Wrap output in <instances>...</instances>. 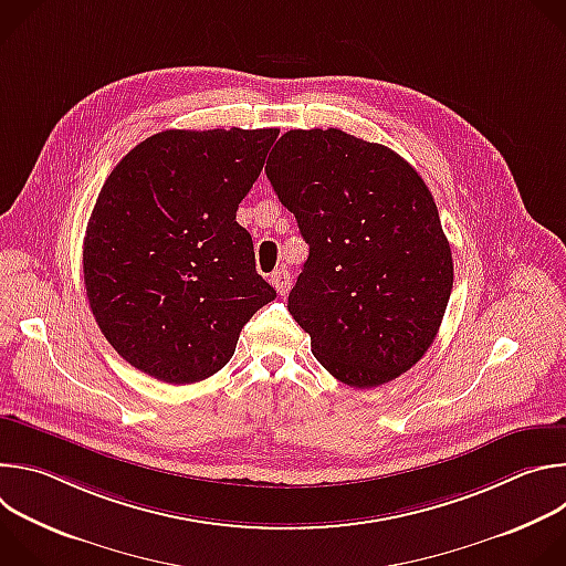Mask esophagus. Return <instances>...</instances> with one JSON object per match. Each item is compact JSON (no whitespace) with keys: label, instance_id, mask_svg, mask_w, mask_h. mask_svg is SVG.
<instances>
[{"label":"esophagus","instance_id":"esophagus-1","mask_svg":"<svg viewBox=\"0 0 566 566\" xmlns=\"http://www.w3.org/2000/svg\"><path fill=\"white\" fill-rule=\"evenodd\" d=\"M271 284L275 286V291H277L280 295H286L289 289H291V273H289L286 269L275 271V273L271 275Z\"/></svg>","mask_w":566,"mask_h":566}]
</instances>
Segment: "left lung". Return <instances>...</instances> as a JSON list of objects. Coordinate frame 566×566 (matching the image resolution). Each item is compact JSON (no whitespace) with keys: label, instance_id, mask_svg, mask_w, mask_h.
<instances>
[{"label":"left lung","instance_id":"obj_1","mask_svg":"<svg viewBox=\"0 0 566 566\" xmlns=\"http://www.w3.org/2000/svg\"><path fill=\"white\" fill-rule=\"evenodd\" d=\"M266 177L308 244L289 311L340 382L367 389L434 343L454 269L437 203L394 149L343 129H291Z\"/></svg>","mask_w":566,"mask_h":566}]
</instances>
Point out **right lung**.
<instances>
[{
	"mask_svg": "<svg viewBox=\"0 0 566 566\" xmlns=\"http://www.w3.org/2000/svg\"><path fill=\"white\" fill-rule=\"evenodd\" d=\"M277 134L166 129L107 177L85 234V289L103 336L143 374L172 385L217 374L275 300L237 208Z\"/></svg>",
	"mask_w": 566,
	"mask_h": 566,
	"instance_id": "1",
	"label": "right lung"
}]
</instances>
